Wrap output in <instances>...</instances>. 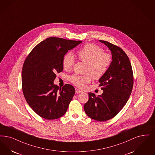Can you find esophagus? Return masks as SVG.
<instances>
[{
	"mask_svg": "<svg viewBox=\"0 0 155 155\" xmlns=\"http://www.w3.org/2000/svg\"><path fill=\"white\" fill-rule=\"evenodd\" d=\"M82 92V91H80V89H75V93H80Z\"/></svg>",
	"mask_w": 155,
	"mask_h": 155,
	"instance_id": "1",
	"label": "esophagus"
}]
</instances>
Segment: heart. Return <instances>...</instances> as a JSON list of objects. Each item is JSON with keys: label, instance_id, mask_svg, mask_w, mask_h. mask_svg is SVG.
<instances>
[{"label": "heart", "instance_id": "b5f03b06", "mask_svg": "<svg viewBox=\"0 0 155 155\" xmlns=\"http://www.w3.org/2000/svg\"><path fill=\"white\" fill-rule=\"evenodd\" d=\"M78 59L87 63L85 75L77 74L69 77V81L75 86L83 87L90 82L92 77L94 80H99L107 73L112 62V56L104 52V50L97 45L88 43L77 52ZM75 60L73 54L68 52L63 58V68L66 70H71L74 65Z\"/></svg>", "mask_w": 155, "mask_h": 155}]
</instances>
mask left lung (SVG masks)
<instances>
[{"instance_id": "left-lung-1", "label": "left lung", "mask_w": 155, "mask_h": 155, "mask_svg": "<svg viewBox=\"0 0 155 155\" xmlns=\"http://www.w3.org/2000/svg\"><path fill=\"white\" fill-rule=\"evenodd\" d=\"M111 51L112 62L108 71L100 78L101 95L88 93L84 110L89 118L100 122L115 117L129 99L133 87V73L130 60L121 48L104 40H99Z\"/></svg>"}]
</instances>
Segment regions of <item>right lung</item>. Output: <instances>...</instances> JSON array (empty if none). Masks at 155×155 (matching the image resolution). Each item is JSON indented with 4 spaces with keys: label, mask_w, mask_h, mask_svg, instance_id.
<instances>
[{
    "label": "right lung",
    "mask_w": 155,
    "mask_h": 155,
    "mask_svg": "<svg viewBox=\"0 0 155 155\" xmlns=\"http://www.w3.org/2000/svg\"><path fill=\"white\" fill-rule=\"evenodd\" d=\"M81 41L49 37L38 44L25 59L22 70V89L28 104L41 118L53 120L67 111L75 94L74 87L54 84L63 71L62 61L68 50Z\"/></svg>",
    "instance_id": "right-lung-1"
}]
</instances>
